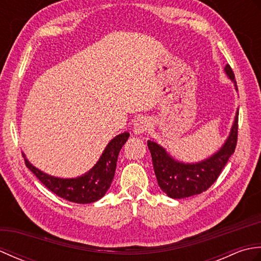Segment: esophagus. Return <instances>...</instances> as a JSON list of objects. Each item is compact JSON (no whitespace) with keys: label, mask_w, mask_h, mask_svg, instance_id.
<instances>
[{"label":"esophagus","mask_w":261,"mask_h":261,"mask_svg":"<svg viewBox=\"0 0 261 261\" xmlns=\"http://www.w3.org/2000/svg\"><path fill=\"white\" fill-rule=\"evenodd\" d=\"M149 126H150V122L146 118V116H139L134 122V132L136 135L145 134L148 131Z\"/></svg>","instance_id":"esophagus-1"}]
</instances>
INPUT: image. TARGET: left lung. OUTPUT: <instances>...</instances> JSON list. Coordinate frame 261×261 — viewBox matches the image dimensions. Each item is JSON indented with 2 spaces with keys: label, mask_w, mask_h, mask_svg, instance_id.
<instances>
[{
  "label": "left lung",
  "mask_w": 261,
  "mask_h": 261,
  "mask_svg": "<svg viewBox=\"0 0 261 261\" xmlns=\"http://www.w3.org/2000/svg\"><path fill=\"white\" fill-rule=\"evenodd\" d=\"M224 70L229 79L234 82L236 90H238L234 74L230 65H226ZM238 120L239 113L237 112L230 136L223 147L211 158L197 164L176 162L163 147L153 141H148L159 187L171 198H184L201 194L212 186L231 154L234 152L238 141Z\"/></svg>",
  "instance_id": "left-lung-1"
}]
</instances>
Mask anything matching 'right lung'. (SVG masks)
Returning a JSON list of instances; mask_svg holds the SVG:
<instances>
[{"instance_id":"right-lung-1","label":"right lung","mask_w":261,"mask_h":261,"mask_svg":"<svg viewBox=\"0 0 261 261\" xmlns=\"http://www.w3.org/2000/svg\"><path fill=\"white\" fill-rule=\"evenodd\" d=\"M129 136L130 135L127 132H124L111 140L97 164L87 174L77 177V178H58V177L42 173L41 170H39L28 162L23 154L24 163L27 167L36 175L37 178L49 191H51L59 197L80 204L93 203L103 197L111 186L119 152Z\"/></svg>"}]
</instances>
